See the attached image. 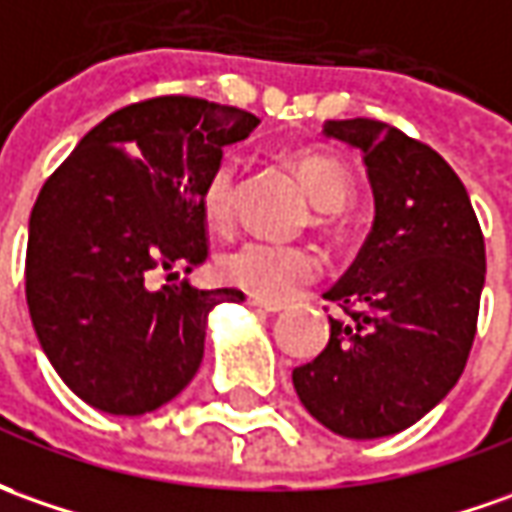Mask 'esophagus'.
I'll return each mask as SVG.
<instances>
[{"instance_id": "34e87169", "label": "esophagus", "mask_w": 512, "mask_h": 512, "mask_svg": "<svg viewBox=\"0 0 512 512\" xmlns=\"http://www.w3.org/2000/svg\"><path fill=\"white\" fill-rule=\"evenodd\" d=\"M249 305L257 308V311H266V314H280V311L285 308V305H280V302H266V300H257V297H252Z\"/></svg>"}]
</instances>
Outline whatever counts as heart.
Wrapping results in <instances>:
<instances>
[{"label": "heart", "mask_w": 512, "mask_h": 512, "mask_svg": "<svg viewBox=\"0 0 512 512\" xmlns=\"http://www.w3.org/2000/svg\"><path fill=\"white\" fill-rule=\"evenodd\" d=\"M294 168L319 210H342L353 196L350 170L339 156L325 151H302L294 156ZM235 179L238 156L221 154L201 187V210L215 227L227 224L232 215ZM319 269L322 263L311 249L269 238H249L227 249L218 260V271L227 283L238 285L246 294L266 302H285L297 297L305 285L319 277Z\"/></svg>", "instance_id": "b5f03b06"}]
</instances>
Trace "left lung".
Segmentation results:
<instances>
[{"label":"left lung","mask_w":512,"mask_h":512,"mask_svg":"<svg viewBox=\"0 0 512 512\" xmlns=\"http://www.w3.org/2000/svg\"><path fill=\"white\" fill-rule=\"evenodd\" d=\"M364 156L373 232L325 291L328 347L294 370L302 406L350 440L415 426L460 381L485 285V238L465 184L429 145L378 120H328Z\"/></svg>","instance_id":"obj_1"}]
</instances>
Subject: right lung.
Returning <instances> with one entry per match:
<instances>
[{"label":"right lung","instance_id":"add662e5","mask_svg":"<svg viewBox=\"0 0 512 512\" xmlns=\"http://www.w3.org/2000/svg\"><path fill=\"white\" fill-rule=\"evenodd\" d=\"M255 114L201 97H154L95 125L30 212L24 291L44 353L81 401L145 415L182 392L204 358L207 316L235 288H151L207 260L201 187Z\"/></svg>","mask_w":512,"mask_h":512}]
</instances>
